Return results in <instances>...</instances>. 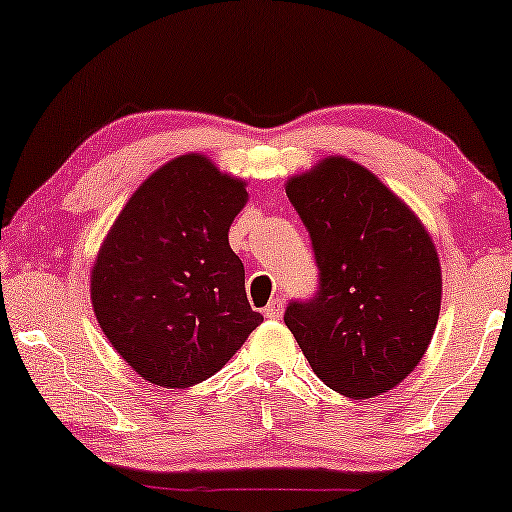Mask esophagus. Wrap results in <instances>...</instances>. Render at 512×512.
Instances as JSON below:
<instances>
[{"label": "esophagus", "mask_w": 512, "mask_h": 512, "mask_svg": "<svg viewBox=\"0 0 512 512\" xmlns=\"http://www.w3.org/2000/svg\"><path fill=\"white\" fill-rule=\"evenodd\" d=\"M263 314L268 319H279L284 314V300L282 298H272L270 303H268V307H265V310H263Z\"/></svg>", "instance_id": "34e87169"}]
</instances>
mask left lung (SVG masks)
<instances>
[{
	"label": "left lung",
	"mask_w": 512,
	"mask_h": 512,
	"mask_svg": "<svg viewBox=\"0 0 512 512\" xmlns=\"http://www.w3.org/2000/svg\"><path fill=\"white\" fill-rule=\"evenodd\" d=\"M310 233L319 289L293 300L284 324L317 377L373 398L408 377L438 324V251L415 212L373 172L328 156L286 181Z\"/></svg>",
	"instance_id": "1"
}]
</instances>
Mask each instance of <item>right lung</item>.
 <instances>
[{
    "label": "right lung",
    "instance_id": "add662e5",
    "mask_svg": "<svg viewBox=\"0 0 512 512\" xmlns=\"http://www.w3.org/2000/svg\"><path fill=\"white\" fill-rule=\"evenodd\" d=\"M247 184L186 153L125 202L90 272V300L111 347L139 377L193 387L233 359L261 324L228 230Z\"/></svg>",
    "mask_w": 512,
    "mask_h": 512
}]
</instances>
